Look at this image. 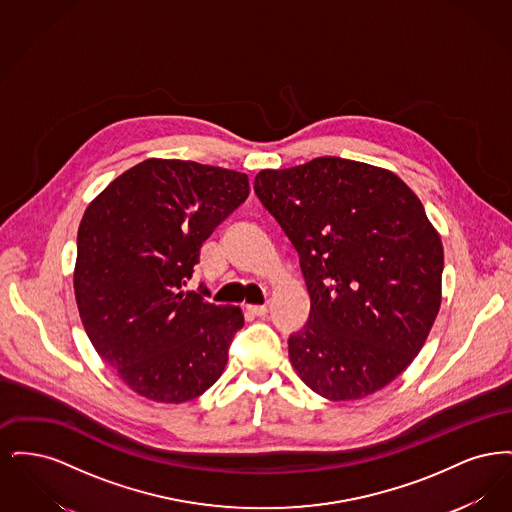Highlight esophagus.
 <instances>
[{
    "mask_svg": "<svg viewBox=\"0 0 512 512\" xmlns=\"http://www.w3.org/2000/svg\"><path fill=\"white\" fill-rule=\"evenodd\" d=\"M247 311L255 317H265L268 313L267 305H247Z\"/></svg>",
    "mask_w": 512,
    "mask_h": 512,
    "instance_id": "esophagus-1",
    "label": "esophagus"
}]
</instances>
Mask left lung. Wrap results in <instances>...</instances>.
Returning <instances> with one entry per match:
<instances>
[{
  "mask_svg": "<svg viewBox=\"0 0 512 512\" xmlns=\"http://www.w3.org/2000/svg\"><path fill=\"white\" fill-rule=\"evenodd\" d=\"M253 190L311 295L288 340L295 372L330 401L382 390L413 363L441 303L443 247L420 199L393 172L340 157L261 171Z\"/></svg>",
  "mask_w": 512,
  "mask_h": 512,
  "instance_id": "1",
  "label": "left lung"
}]
</instances>
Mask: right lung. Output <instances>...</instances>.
<instances>
[{
	"instance_id": "obj_1",
	"label": "right lung",
	"mask_w": 512,
	"mask_h": 512,
	"mask_svg": "<svg viewBox=\"0 0 512 512\" xmlns=\"http://www.w3.org/2000/svg\"><path fill=\"white\" fill-rule=\"evenodd\" d=\"M249 195L242 172L147 159L88 205L76 238L74 295L99 357L130 390L186 403L222 374L240 307L186 292L201 244Z\"/></svg>"
}]
</instances>
